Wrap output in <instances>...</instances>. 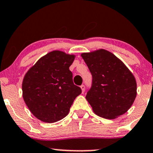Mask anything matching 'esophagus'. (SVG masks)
Listing matches in <instances>:
<instances>
[{
  "label": "esophagus",
  "mask_w": 153,
  "mask_h": 153,
  "mask_svg": "<svg viewBox=\"0 0 153 153\" xmlns=\"http://www.w3.org/2000/svg\"><path fill=\"white\" fill-rule=\"evenodd\" d=\"M80 88H81L82 93H84V91H85V85H82L80 86Z\"/></svg>",
  "instance_id": "34e87169"
}]
</instances>
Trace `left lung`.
<instances>
[{"label":"left lung","mask_w":153,"mask_h":153,"mask_svg":"<svg viewBox=\"0 0 153 153\" xmlns=\"http://www.w3.org/2000/svg\"><path fill=\"white\" fill-rule=\"evenodd\" d=\"M93 76L86 100L93 112L106 119H115L130 109L137 95L135 76L120 59L105 49L82 53Z\"/></svg>","instance_id":"left-lung-1"}]
</instances>
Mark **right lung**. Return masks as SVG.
Wrapping results in <instances>:
<instances>
[{"instance_id": "1", "label": "right lung", "mask_w": 153, "mask_h": 153, "mask_svg": "<svg viewBox=\"0 0 153 153\" xmlns=\"http://www.w3.org/2000/svg\"><path fill=\"white\" fill-rule=\"evenodd\" d=\"M75 58V55L53 51L41 57L24 75L23 100L40 121L53 123L64 118L81 93L69 70Z\"/></svg>"}]
</instances>
